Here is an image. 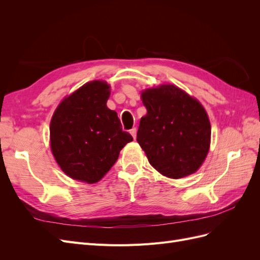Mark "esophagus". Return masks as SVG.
<instances>
[{"instance_id":"obj_1","label":"esophagus","mask_w":260,"mask_h":260,"mask_svg":"<svg viewBox=\"0 0 260 260\" xmlns=\"http://www.w3.org/2000/svg\"><path fill=\"white\" fill-rule=\"evenodd\" d=\"M130 133H131V136L133 137V139H136L137 138V128H132L130 130Z\"/></svg>"}]
</instances>
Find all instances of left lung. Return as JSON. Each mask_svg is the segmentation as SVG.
Listing matches in <instances>:
<instances>
[{"instance_id": "8db88e82", "label": "left lung", "mask_w": 260, "mask_h": 260, "mask_svg": "<svg viewBox=\"0 0 260 260\" xmlns=\"http://www.w3.org/2000/svg\"><path fill=\"white\" fill-rule=\"evenodd\" d=\"M147 114L141 118L137 141L149 164L171 179L192 175L205 160L210 122L198 100L174 84L141 94Z\"/></svg>"}]
</instances>
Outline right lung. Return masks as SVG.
<instances>
[{
	"label": "right lung",
	"instance_id": "right-lung-1",
	"mask_svg": "<svg viewBox=\"0 0 260 260\" xmlns=\"http://www.w3.org/2000/svg\"><path fill=\"white\" fill-rule=\"evenodd\" d=\"M109 95L106 82H88L62 100L52 117V153L61 170L75 180L98 182L133 140L122 130L117 113L107 107Z\"/></svg>",
	"mask_w": 260,
	"mask_h": 260
}]
</instances>
